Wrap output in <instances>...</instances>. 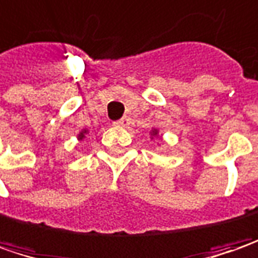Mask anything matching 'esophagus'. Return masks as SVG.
I'll list each match as a JSON object with an SVG mask.
<instances>
[{
    "instance_id": "34e87169",
    "label": "esophagus",
    "mask_w": 258,
    "mask_h": 258,
    "mask_svg": "<svg viewBox=\"0 0 258 258\" xmlns=\"http://www.w3.org/2000/svg\"><path fill=\"white\" fill-rule=\"evenodd\" d=\"M117 127H121V128H125V127H128L130 125V117H122L121 119H118L114 122Z\"/></svg>"
}]
</instances>
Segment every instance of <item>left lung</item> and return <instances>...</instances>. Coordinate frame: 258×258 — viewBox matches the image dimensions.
Masks as SVG:
<instances>
[{"mask_svg":"<svg viewBox=\"0 0 258 258\" xmlns=\"http://www.w3.org/2000/svg\"><path fill=\"white\" fill-rule=\"evenodd\" d=\"M150 134H151V139L157 137V136H159V130H157V128H151Z\"/></svg>","mask_w":258,"mask_h":258,"instance_id":"obj_1","label":"left lung"}]
</instances>
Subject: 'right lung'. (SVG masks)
Wrapping results in <instances>:
<instances>
[{"mask_svg": "<svg viewBox=\"0 0 258 258\" xmlns=\"http://www.w3.org/2000/svg\"><path fill=\"white\" fill-rule=\"evenodd\" d=\"M88 133H89V131H88V130H86V128L82 130V131H81V133L78 134V140H79V141H84V140H85V137H86V134H88Z\"/></svg>", "mask_w": 258, "mask_h": 258, "instance_id": "right-lung-1", "label": "right lung"}]
</instances>
